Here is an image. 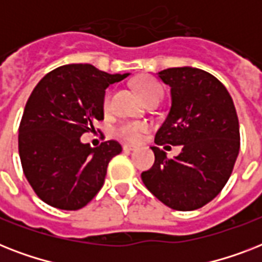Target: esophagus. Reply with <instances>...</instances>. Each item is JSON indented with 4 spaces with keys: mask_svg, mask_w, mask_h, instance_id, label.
<instances>
[{
    "mask_svg": "<svg viewBox=\"0 0 262 262\" xmlns=\"http://www.w3.org/2000/svg\"><path fill=\"white\" fill-rule=\"evenodd\" d=\"M122 149L125 152H132L136 149V145H132V144H123Z\"/></svg>",
    "mask_w": 262,
    "mask_h": 262,
    "instance_id": "esophagus-1",
    "label": "esophagus"
}]
</instances>
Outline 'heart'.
<instances>
[{"label":"heart","mask_w":262,"mask_h":262,"mask_svg":"<svg viewBox=\"0 0 262 262\" xmlns=\"http://www.w3.org/2000/svg\"><path fill=\"white\" fill-rule=\"evenodd\" d=\"M136 88L139 91V94L143 96V99L145 102L151 100L154 98H163V87L160 85L156 80L151 79V77H140L137 81H136ZM110 98L111 92L107 91L104 94V98H103V107L104 108H108L110 106ZM147 130V126L144 123L140 122H125L121 123L115 133L122 137L126 141H132V143H136L139 141L141 135L144 132Z\"/></svg>","instance_id":"1"}]
</instances>
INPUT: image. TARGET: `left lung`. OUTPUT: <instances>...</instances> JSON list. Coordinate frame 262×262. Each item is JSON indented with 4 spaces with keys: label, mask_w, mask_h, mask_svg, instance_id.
Returning <instances> with one entry per match:
<instances>
[{
    "label": "left lung",
    "mask_w": 262,
    "mask_h": 262,
    "mask_svg": "<svg viewBox=\"0 0 262 262\" xmlns=\"http://www.w3.org/2000/svg\"><path fill=\"white\" fill-rule=\"evenodd\" d=\"M156 75L171 88V107L155 143L182 149L167 159L166 152L151 147L155 163L141 179L167 207L194 211L219 194L232 172L239 154L235 106L223 84L203 69L170 68Z\"/></svg>",
    "instance_id": "left-lung-1"
}]
</instances>
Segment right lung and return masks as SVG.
Here are the masks:
<instances>
[{
    "label": "right lung",
    "instance_id": "obj_1",
    "mask_svg": "<svg viewBox=\"0 0 262 262\" xmlns=\"http://www.w3.org/2000/svg\"><path fill=\"white\" fill-rule=\"evenodd\" d=\"M127 76L71 63L47 73L34 88L18 127V154L27 181L42 201L76 211L102 189L108 162L122 148L114 140L91 148L80 137L103 119L106 88Z\"/></svg>",
    "mask_w": 262,
    "mask_h": 262
}]
</instances>
